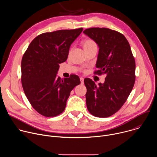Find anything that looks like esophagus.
I'll use <instances>...</instances> for the list:
<instances>
[{"instance_id": "obj_1", "label": "esophagus", "mask_w": 157, "mask_h": 157, "mask_svg": "<svg viewBox=\"0 0 157 157\" xmlns=\"http://www.w3.org/2000/svg\"><path fill=\"white\" fill-rule=\"evenodd\" d=\"M80 81H81V83L83 84L84 83V78H80Z\"/></svg>"}]
</instances>
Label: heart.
<instances>
[{"mask_svg":"<svg viewBox=\"0 0 157 157\" xmlns=\"http://www.w3.org/2000/svg\"><path fill=\"white\" fill-rule=\"evenodd\" d=\"M82 46L84 48V52L92 49L93 48H97L96 43L91 38H87L84 40L82 41Z\"/></svg>","mask_w":157,"mask_h":157,"instance_id":"b5f03b06","label":"heart"}]
</instances>
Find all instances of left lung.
Segmentation results:
<instances>
[{"label": "left lung", "mask_w": 157, "mask_h": 157, "mask_svg": "<svg viewBox=\"0 0 157 157\" xmlns=\"http://www.w3.org/2000/svg\"><path fill=\"white\" fill-rule=\"evenodd\" d=\"M83 33L99 48L94 74L105 75L103 84L96 85L85 78L87 108L92 115L107 117L124 105L136 81V62L130 44L121 33L107 28H90Z\"/></svg>", "instance_id": "8db88e82"}]
</instances>
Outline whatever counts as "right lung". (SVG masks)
<instances>
[{"label": "right lung", "instance_id": "1", "mask_svg": "<svg viewBox=\"0 0 157 157\" xmlns=\"http://www.w3.org/2000/svg\"><path fill=\"white\" fill-rule=\"evenodd\" d=\"M83 29L61 30L37 36L29 44L21 59V84L30 104L45 117H55L65 109L73 88L81 83L71 75L57 77L59 64L68 58L71 44Z\"/></svg>", "mask_w": 157, "mask_h": 157}]
</instances>
